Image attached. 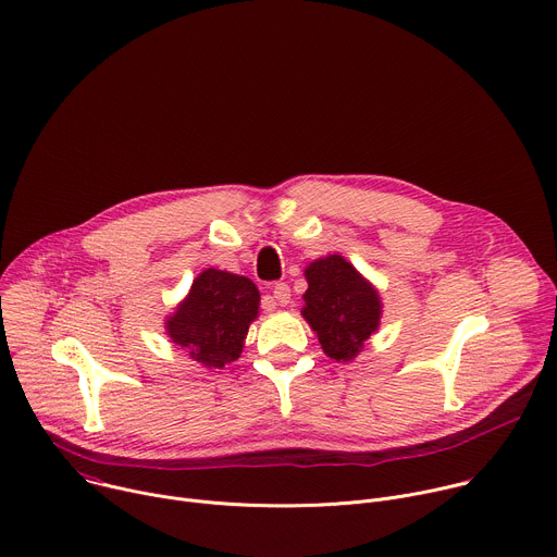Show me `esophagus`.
I'll list each match as a JSON object with an SVG mask.
<instances>
[{
  "instance_id": "obj_1",
  "label": "esophagus",
  "mask_w": 557,
  "mask_h": 557,
  "mask_svg": "<svg viewBox=\"0 0 557 557\" xmlns=\"http://www.w3.org/2000/svg\"><path fill=\"white\" fill-rule=\"evenodd\" d=\"M273 301L280 304V306H286L290 301V288L286 282H277L273 286Z\"/></svg>"
}]
</instances>
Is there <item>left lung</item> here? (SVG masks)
<instances>
[{
	"mask_svg": "<svg viewBox=\"0 0 557 557\" xmlns=\"http://www.w3.org/2000/svg\"><path fill=\"white\" fill-rule=\"evenodd\" d=\"M308 290L301 314L324 352L337 361L352 359L379 329L376 290L342 256L314 260L306 269Z\"/></svg>",
	"mask_w": 557,
	"mask_h": 557,
	"instance_id": "left-lung-1",
	"label": "left lung"
}]
</instances>
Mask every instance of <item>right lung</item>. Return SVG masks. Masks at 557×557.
Returning <instances> with one entry per match:
<instances>
[{
    "instance_id": "obj_1",
    "label": "right lung",
    "mask_w": 557,
    "mask_h": 557,
    "mask_svg": "<svg viewBox=\"0 0 557 557\" xmlns=\"http://www.w3.org/2000/svg\"><path fill=\"white\" fill-rule=\"evenodd\" d=\"M258 306L260 293L249 277L207 269L170 317L168 333L191 359L209 368H224L240 357Z\"/></svg>"
}]
</instances>
